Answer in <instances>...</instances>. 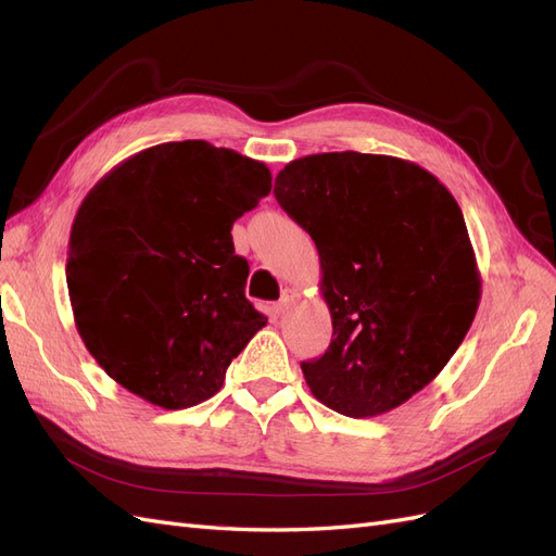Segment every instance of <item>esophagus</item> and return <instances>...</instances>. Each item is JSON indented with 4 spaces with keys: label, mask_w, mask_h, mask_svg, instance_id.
<instances>
[{
    "label": "esophagus",
    "mask_w": 556,
    "mask_h": 556,
    "mask_svg": "<svg viewBox=\"0 0 556 556\" xmlns=\"http://www.w3.org/2000/svg\"><path fill=\"white\" fill-rule=\"evenodd\" d=\"M296 299V292L294 290H285L282 292V296L276 301V306H274V311L280 315V313H285V311H288V306L292 304V301Z\"/></svg>",
    "instance_id": "esophagus-1"
}]
</instances>
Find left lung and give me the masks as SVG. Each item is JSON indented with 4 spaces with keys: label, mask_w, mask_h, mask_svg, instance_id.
I'll return each instance as SVG.
<instances>
[{
    "label": "left lung",
    "mask_w": 556,
    "mask_h": 556,
    "mask_svg": "<svg viewBox=\"0 0 556 556\" xmlns=\"http://www.w3.org/2000/svg\"><path fill=\"white\" fill-rule=\"evenodd\" d=\"M280 208L319 252L331 343L301 362L313 396L348 417L406 403L443 371L482 280L457 201L415 162L319 153L276 176Z\"/></svg>",
    "instance_id": "left-lung-1"
}]
</instances>
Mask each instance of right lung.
<instances>
[{
    "instance_id": "obj_1",
    "label": "right lung",
    "mask_w": 556,
    "mask_h": 556,
    "mask_svg": "<svg viewBox=\"0 0 556 556\" xmlns=\"http://www.w3.org/2000/svg\"><path fill=\"white\" fill-rule=\"evenodd\" d=\"M271 192L264 162L208 141L146 148L83 199L66 288L97 364L153 406L220 392L266 317L245 299L231 225Z\"/></svg>"
}]
</instances>
